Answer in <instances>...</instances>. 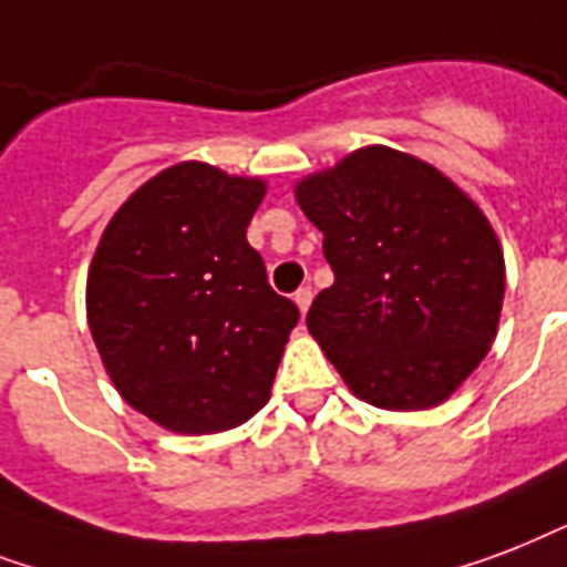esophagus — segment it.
<instances>
[{"label":"esophagus","mask_w":567,"mask_h":567,"mask_svg":"<svg viewBox=\"0 0 567 567\" xmlns=\"http://www.w3.org/2000/svg\"><path fill=\"white\" fill-rule=\"evenodd\" d=\"M292 298H296L298 310H301V316H305V313H307V307H310V301H313V292H310V287H301Z\"/></svg>","instance_id":"1"}]
</instances>
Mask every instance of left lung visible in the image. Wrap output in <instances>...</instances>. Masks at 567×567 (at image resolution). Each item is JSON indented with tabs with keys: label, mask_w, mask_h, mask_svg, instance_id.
Returning a JSON list of instances; mask_svg holds the SVG:
<instances>
[{
	"label": "left lung",
	"mask_w": 567,
	"mask_h": 567,
	"mask_svg": "<svg viewBox=\"0 0 567 567\" xmlns=\"http://www.w3.org/2000/svg\"><path fill=\"white\" fill-rule=\"evenodd\" d=\"M333 284L307 328L354 396L388 411L450 399L497 337L506 262L482 209L429 162L372 144L296 186Z\"/></svg>",
	"instance_id": "1"
}]
</instances>
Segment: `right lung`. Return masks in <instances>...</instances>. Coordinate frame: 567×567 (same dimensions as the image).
I'll use <instances>...</instances> for the list:
<instances>
[{
    "mask_svg": "<svg viewBox=\"0 0 567 567\" xmlns=\"http://www.w3.org/2000/svg\"><path fill=\"white\" fill-rule=\"evenodd\" d=\"M262 195V179L179 162L135 188L96 245L91 337L126 405L162 429L224 432L269 402L298 307L245 236Z\"/></svg>",
    "mask_w": 567,
    "mask_h": 567,
    "instance_id": "obj_1",
    "label": "right lung"
}]
</instances>
